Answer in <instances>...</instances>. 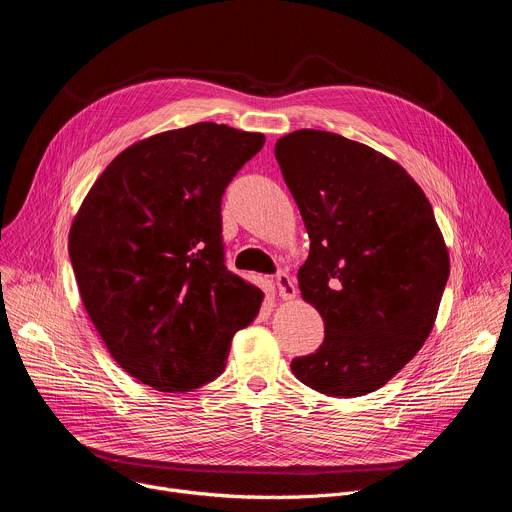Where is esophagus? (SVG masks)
<instances>
[{"label":"esophagus","instance_id":"obj_1","mask_svg":"<svg viewBox=\"0 0 512 512\" xmlns=\"http://www.w3.org/2000/svg\"><path fill=\"white\" fill-rule=\"evenodd\" d=\"M275 279H277V287H279V296L283 300H294L296 294H298V289H296L294 279L289 277V273L287 271H279Z\"/></svg>","mask_w":512,"mask_h":512}]
</instances>
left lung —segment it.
<instances>
[{
    "instance_id": "8db88e82",
    "label": "left lung",
    "mask_w": 512,
    "mask_h": 512,
    "mask_svg": "<svg viewBox=\"0 0 512 512\" xmlns=\"http://www.w3.org/2000/svg\"><path fill=\"white\" fill-rule=\"evenodd\" d=\"M310 255L302 298L324 342L291 371L328 397H360L393 379L427 340L450 257L433 208L393 160L338 133L300 129L275 143Z\"/></svg>"
}]
</instances>
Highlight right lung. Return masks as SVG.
Segmentation results:
<instances>
[{
  "instance_id": "add662e5",
  "label": "right lung",
  "mask_w": 512,
  "mask_h": 512,
  "mask_svg": "<svg viewBox=\"0 0 512 512\" xmlns=\"http://www.w3.org/2000/svg\"><path fill=\"white\" fill-rule=\"evenodd\" d=\"M265 135L194 123L133 143L99 176L68 235L85 310L119 367L164 393L225 371L263 291L225 265L221 202Z\"/></svg>"
}]
</instances>
